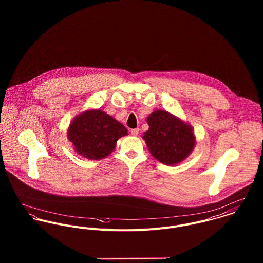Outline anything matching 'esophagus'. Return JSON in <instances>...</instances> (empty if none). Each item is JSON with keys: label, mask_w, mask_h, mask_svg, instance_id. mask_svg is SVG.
Segmentation results:
<instances>
[{"label": "esophagus", "mask_w": 263, "mask_h": 263, "mask_svg": "<svg viewBox=\"0 0 263 263\" xmlns=\"http://www.w3.org/2000/svg\"><path fill=\"white\" fill-rule=\"evenodd\" d=\"M139 133H140V129L139 128H133V129H130V134L133 135V136H138L139 135Z\"/></svg>", "instance_id": "esophagus-1"}]
</instances>
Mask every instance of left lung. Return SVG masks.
Masks as SVG:
<instances>
[{"label": "left lung", "mask_w": 263, "mask_h": 263, "mask_svg": "<svg viewBox=\"0 0 263 263\" xmlns=\"http://www.w3.org/2000/svg\"><path fill=\"white\" fill-rule=\"evenodd\" d=\"M149 129L144 140L153 157L165 165L183 161L191 153L195 139L191 127L164 110H157L148 117Z\"/></svg>", "instance_id": "8db88e82"}]
</instances>
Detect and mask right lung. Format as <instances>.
<instances>
[{"label": "right lung", "instance_id": "obj_1", "mask_svg": "<svg viewBox=\"0 0 263 263\" xmlns=\"http://www.w3.org/2000/svg\"><path fill=\"white\" fill-rule=\"evenodd\" d=\"M127 135V129L110 115L101 110L81 113L72 121L68 138L78 154L91 160L108 156L116 141Z\"/></svg>", "mask_w": 263, "mask_h": 263}]
</instances>
